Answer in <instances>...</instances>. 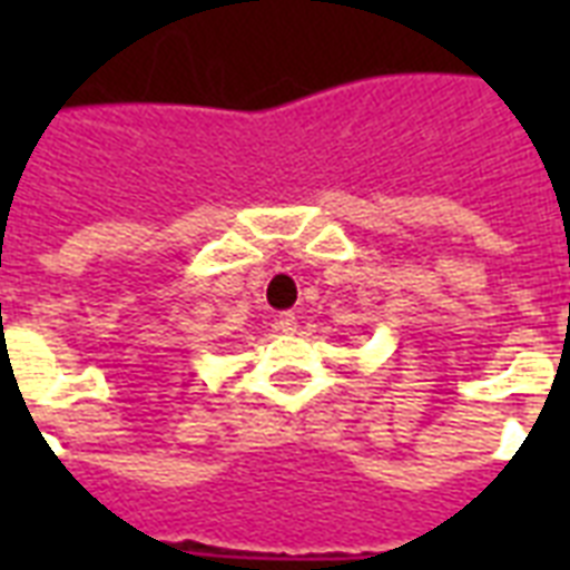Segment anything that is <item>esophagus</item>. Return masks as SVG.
Listing matches in <instances>:
<instances>
[{
	"label": "esophagus",
	"mask_w": 570,
	"mask_h": 570,
	"mask_svg": "<svg viewBox=\"0 0 570 570\" xmlns=\"http://www.w3.org/2000/svg\"><path fill=\"white\" fill-rule=\"evenodd\" d=\"M298 328V316L293 311H284L277 316V331H284V334H293Z\"/></svg>",
	"instance_id": "34e87169"
}]
</instances>
